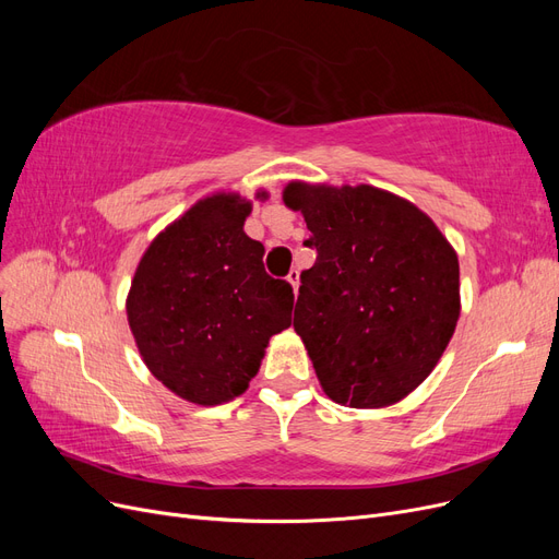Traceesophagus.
<instances>
[{"instance_id": "obj_1", "label": "esophagus", "mask_w": 559, "mask_h": 559, "mask_svg": "<svg viewBox=\"0 0 559 559\" xmlns=\"http://www.w3.org/2000/svg\"><path fill=\"white\" fill-rule=\"evenodd\" d=\"M286 280H289V284L294 286V294H298V284H300V270L294 267L289 275H286Z\"/></svg>"}]
</instances>
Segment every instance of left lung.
I'll return each mask as SVG.
<instances>
[{
	"label": "left lung",
	"mask_w": 559,
	"mask_h": 559,
	"mask_svg": "<svg viewBox=\"0 0 559 559\" xmlns=\"http://www.w3.org/2000/svg\"><path fill=\"white\" fill-rule=\"evenodd\" d=\"M317 251L300 273L294 329L321 389L349 408L408 396L441 359L460 319V261L431 218L376 186L292 181Z\"/></svg>",
	"instance_id": "1"
}]
</instances>
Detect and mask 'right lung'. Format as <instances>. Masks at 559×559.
Listing matches in <instances>:
<instances>
[{"label":"right lung","mask_w":559,"mask_h":559,"mask_svg":"<svg viewBox=\"0 0 559 559\" xmlns=\"http://www.w3.org/2000/svg\"><path fill=\"white\" fill-rule=\"evenodd\" d=\"M251 202L216 193L148 245L126 300L146 368L198 405L240 396L267 341L289 329L294 289L263 267V245L242 230Z\"/></svg>","instance_id":"1"}]
</instances>
